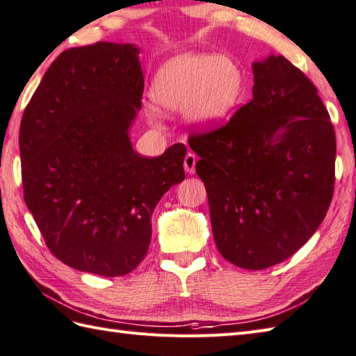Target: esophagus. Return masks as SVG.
<instances>
[{"label": "esophagus", "mask_w": 356, "mask_h": 356, "mask_svg": "<svg viewBox=\"0 0 356 356\" xmlns=\"http://www.w3.org/2000/svg\"><path fill=\"white\" fill-rule=\"evenodd\" d=\"M195 162H197V157H195L193 153H188L185 156L184 166H185V171L188 174H194L195 172Z\"/></svg>", "instance_id": "1"}]
</instances>
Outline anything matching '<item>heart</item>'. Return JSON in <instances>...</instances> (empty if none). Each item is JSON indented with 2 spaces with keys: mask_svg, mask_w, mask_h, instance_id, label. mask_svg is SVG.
I'll list each match as a JSON object with an SVG mask.
<instances>
[{
  "mask_svg": "<svg viewBox=\"0 0 356 356\" xmlns=\"http://www.w3.org/2000/svg\"><path fill=\"white\" fill-rule=\"evenodd\" d=\"M245 74L238 63L216 53H179L159 67L151 97L165 111H184L190 122L216 127L228 119L243 95ZM149 120L161 111L148 107Z\"/></svg>",
  "mask_w": 356,
  "mask_h": 356,
  "instance_id": "obj_1",
  "label": "heart"
}]
</instances>
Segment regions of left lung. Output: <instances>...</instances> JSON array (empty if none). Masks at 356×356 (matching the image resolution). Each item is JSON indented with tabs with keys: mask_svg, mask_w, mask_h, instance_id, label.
I'll return each mask as SVG.
<instances>
[{
	"mask_svg": "<svg viewBox=\"0 0 356 356\" xmlns=\"http://www.w3.org/2000/svg\"><path fill=\"white\" fill-rule=\"evenodd\" d=\"M252 99L229 122L191 134L218 252L238 268L284 261L326 217L335 130L315 86L284 56L252 64Z\"/></svg>",
	"mask_w": 356,
	"mask_h": 356,
	"instance_id": "left-lung-1",
	"label": "left lung"
}]
</instances>
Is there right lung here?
Returning a JSON list of instances; mask_svg holds the SVG:
<instances>
[{
  "mask_svg": "<svg viewBox=\"0 0 356 356\" xmlns=\"http://www.w3.org/2000/svg\"><path fill=\"white\" fill-rule=\"evenodd\" d=\"M142 93L139 49L96 42L63 51L22 115L26 205L51 254L73 269L131 272L147 255L159 200L185 179L184 143L153 159L133 149Z\"/></svg>",
  "mask_w": 356,
  "mask_h": 356,
  "instance_id": "obj_1",
  "label": "right lung"
}]
</instances>
